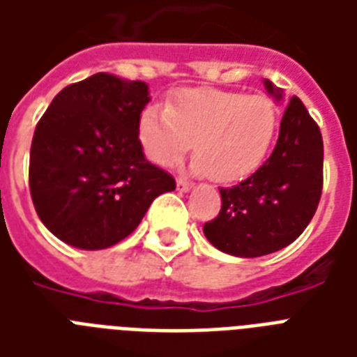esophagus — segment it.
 Returning a JSON list of instances; mask_svg holds the SVG:
<instances>
[{"mask_svg": "<svg viewBox=\"0 0 357 357\" xmlns=\"http://www.w3.org/2000/svg\"><path fill=\"white\" fill-rule=\"evenodd\" d=\"M176 185H178V190H181V192H189V190L192 189V183H190V181H187L185 178H178Z\"/></svg>", "mask_w": 357, "mask_h": 357, "instance_id": "1", "label": "esophagus"}]
</instances>
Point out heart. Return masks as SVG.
<instances>
[{
	"mask_svg": "<svg viewBox=\"0 0 357 357\" xmlns=\"http://www.w3.org/2000/svg\"><path fill=\"white\" fill-rule=\"evenodd\" d=\"M280 128L276 105L266 96L231 91H185L170 109L150 105L140 114L146 155L172 167L195 145V168L218 183L248 178L268 155Z\"/></svg>",
	"mask_w": 357,
	"mask_h": 357,
	"instance_id": "b5f03b06",
	"label": "heart"
}]
</instances>
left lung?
Wrapping results in <instances>:
<instances>
[{"label": "left lung", "mask_w": 357, "mask_h": 357, "mask_svg": "<svg viewBox=\"0 0 357 357\" xmlns=\"http://www.w3.org/2000/svg\"><path fill=\"white\" fill-rule=\"evenodd\" d=\"M265 86L282 102L278 86L268 79ZM322 159L321 129L304 103L293 96L265 165L231 189H220V213L204 224L207 241L224 254L237 257L272 254L296 241L321 200Z\"/></svg>", "instance_id": "8db88e82"}]
</instances>
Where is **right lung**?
Wrapping results in <instances>:
<instances>
[{
    "label": "right lung",
    "mask_w": 357,
    "mask_h": 357,
    "mask_svg": "<svg viewBox=\"0 0 357 357\" xmlns=\"http://www.w3.org/2000/svg\"><path fill=\"white\" fill-rule=\"evenodd\" d=\"M148 102L144 81L100 72L64 86L36 123L31 198L63 243L109 248L135 231L157 196L176 189L142 153L139 122Z\"/></svg>",
    "instance_id": "1"
}]
</instances>
